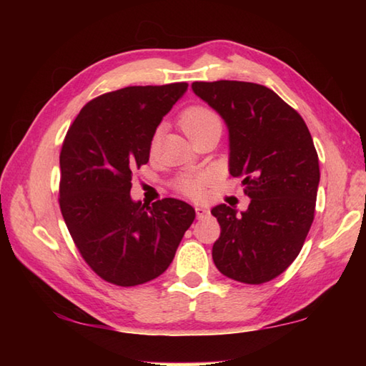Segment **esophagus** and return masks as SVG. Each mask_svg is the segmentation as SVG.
I'll return each mask as SVG.
<instances>
[{"mask_svg": "<svg viewBox=\"0 0 366 366\" xmlns=\"http://www.w3.org/2000/svg\"><path fill=\"white\" fill-rule=\"evenodd\" d=\"M195 213H197V218L202 219V218H207L209 214V209L205 207H195Z\"/></svg>", "mask_w": 366, "mask_h": 366, "instance_id": "34e87169", "label": "esophagus"}]
</instances>
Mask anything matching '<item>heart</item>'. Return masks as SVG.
Masks as SVG:
<instances>
[{"instance_id": "heart-1", "label": "heart", "mask_w": 366, "mask_h": 366, "mask_svg": "<svg viewBox=\"0 0 366 366\" xmlns=\"http://www.w3.org/2000/svg\"><path fill=\"white\" fill-rule=\"evenodd\" d=\"M216 122H219L218 116L205 107H190L181 116V127L189 137ZM207 182L208 177L205 174H184L176 179L174 187L184 195L197 198L203 194V187Z\"/></svg>"}]
</instances>
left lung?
<instances>
[{"label":"left lung","instance_id":"left-lung-1","mask_svg":"<svg viewBox=\"0 0 366 366\" xmlns=\"http://www.w3.org/2000/svg\"><path fill=\"white\" fill-rule=\"evenodd\" d=\"M229 131V172L242 177L247 212L221 203L212 209L221 235L213 262L222 274L263 284L299 255L315 218L318 153L305 121L264 85L239 80L194 82Z\"/></svg>","mask_w":366,"mask_h":366}]
</instances>
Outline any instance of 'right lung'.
<instances>
[{
  "label": "right lung",
  "instance_id": "obj_1",
  "mask_svg": "<svg viewBox=\"0 0 366 366\" xmlns=\"http://www.w3.org/2000/svg\"><path fill=\"white\" fill-rule=\"evenodd\" d=\"M189 84L126 86L80 109L59 154V207L86 264L131 287L168 269L195 209L176 198H131L132 172L148 163L161 119Z\"/></svg>",
  "mask_w": 366,
  "mask_h": 366
}]
</instances>
